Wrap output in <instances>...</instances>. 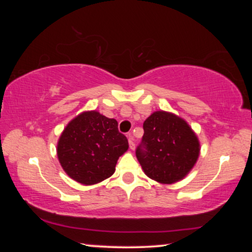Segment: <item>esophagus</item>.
I'll list each match as a JSON object with an SVG mask.
<instances>
[{
  "label": "esophagus",
  "mask_w": 252,
  "mask_h": 252,
  "mask_svg": "<svg viewBox=\"0 0 252 252\" xmlns=\"http://www.w3.org/2000/svg\"><path fill=\"white\" fill-rule=\"evenodd\" d=\"M127 137H128V143H129V148L132 150H134V148H135V144H134V137L132 135V133H128L127 134Z\"/></svg>",
  "instance_id": "34e87169"
}]
</instances>
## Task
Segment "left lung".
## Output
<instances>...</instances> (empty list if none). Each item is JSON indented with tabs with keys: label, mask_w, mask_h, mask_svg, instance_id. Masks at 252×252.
<instances>
[{
	"label": "left lung",
	"mask_w": 252,
	"mask_h": 252,
	"mask_svg": "<svg viewBox=\"0 0 252 252\" xmlns=\"http://www.w3.org/2000/svg\"><path fill=\"white\" fill-rule=\"evenodd\" d=\"M136 158L144 173L163 185L187 175L199 156V141L187 122L171 112L156 111L143 123Z\"/></svg>",
	"instance_id": "left-lung-1"
}]
</instances>
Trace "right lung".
Segmentation results:
<instances>
[{"mask_svg": "<svg viewBox=\"0 0 252 252\" xmlns=\"http://www.w3.org/2000/svg\"><path fill=\"white\" fill-rule=\"evenodd\" d=\"M128 149L116 119L85 111L65 127L57 143L58 160L79 184H98L115 173L118 158Z\"/></svg>", "mask_w": 252, "mask_h": 252, "instance_id": "right-lung-1", "label": "right lung"}]
</instances>
